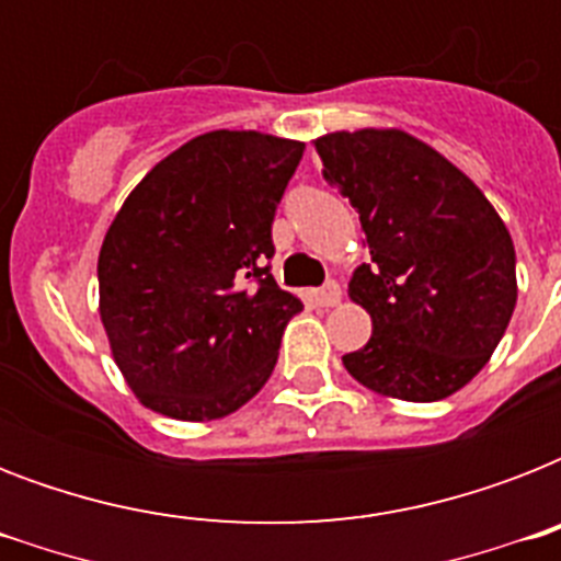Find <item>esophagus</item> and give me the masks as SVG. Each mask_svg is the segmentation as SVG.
I'll return each mask as SVG.
<instances>
[{"label":"esophagus","instance_id":"esophagus-1","mask_svg":"<svg viewBox=\"0 0 561 561\" xmlns=\"http://www.w3.org/2000/svg\"><path fill=\"white\" fill-rule=\"evenodd\" d=\"M311 297H314L317 306H323V308L337 306V302H341V285H337V282H325L323 288H317Z\"/></svg>","mask_w":561,"mask_h":561}]
</instances>
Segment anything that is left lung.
<instances>
[{"label": "left lung", "instance_id": "1", "mask_svg": "<svg viewBox=\"0 0 561 561\" xmlns=\"http://www.w3.org/2000/svg\"><path fill=\"white\" fill-rule=\"evenodd\" d=\"M323 178L358 209L373 264L350 297L373 317L343 367L369 390L439 401L486 367L515 311V247L457 165L404 130L325 134Z\"/></svg>", "mask_w": 561, "mask_h": 561}]
</instances>
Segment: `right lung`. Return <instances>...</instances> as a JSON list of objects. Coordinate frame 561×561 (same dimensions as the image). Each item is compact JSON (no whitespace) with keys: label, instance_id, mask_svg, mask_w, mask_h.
I'll return each mask as SVG.
<instances>
[{"label":"right lung","instance_id":"1","mask_svg":"<svg viewBox=\"0 0 561 561\" xmlns=\"http://www.w3.org/2000/svg\"><path fill=\"white\" fill-rule=\"evenodd\" d=\"M306 145L211 130L127 194L99 253V311L145 408L183 422L238 410L302 311L271 273L273 215Z\"/></svg>","mask_w":561,"mask_h":561}]
</instances>
